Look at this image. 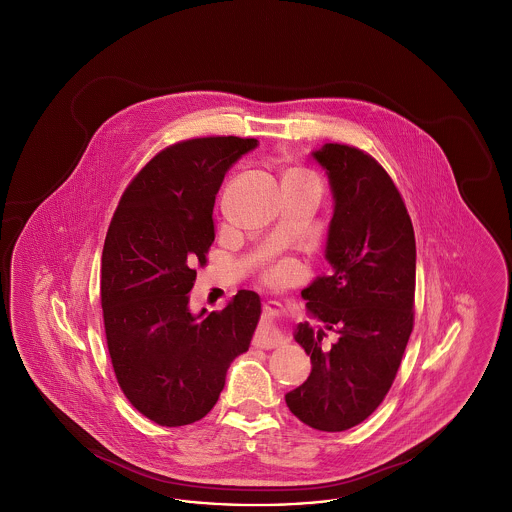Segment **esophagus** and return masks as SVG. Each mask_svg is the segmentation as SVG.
Wrapping results in <instances>:
<instances>
[{
  "label": "esophagus",
  "mask_w": 512,
  "mask_h": 512,
  "mask_svg": "<svg viewBox=\"0 0 512 512\" xmlns=\"http://www.w3.org/2000/svg\"><path fill=\"white\" fill-rule=\"evenodd\" d=\"M282 317H284V307L278 301H268L267 305H265L267 324L257 330L255 340H253L257 347L272 349V347H278V345H282L286 341L284 334L278 328V320Z\"/></svg>",
  "instance_id": "34e87169"
}]
</instances>
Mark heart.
<instances>
[{
	"instance_id": "obj_1",
	"label": "heart",
	"mask_w": 512,
	"mask_h": 512,
	"mask_svg": "<svg viewBox=\"0 0 512 512\" xmlns=\"http://www.w3.org/2000/svg\"><path fill=\"white\" fill-rule=\"evenodd\" d=\"M290 274H292V265L290 263H280V265L268 270L267 280L272 284H282L290 278Z\"/></svg>"
}]
</instances>
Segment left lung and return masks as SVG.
Listing matches in <instances>:
<instances>
[{"label":"left lung","instance_id":"8db88e82","mask_svg":"<svg viewBox=\"0 0 512 512\" xmlns=\"http://www.w3.org/2000/svg\"><path fill=\"white\" fill-rule=\"evenodd\" d=\"M311 157L334 197L324 249L330 274L301 295L339 340L326 346L323 328L297 324L293 338L313 368L286 403L307 426L343 432L376 411L401 365L413 332L416 244L401 195L370 155L324 144Z\"/></svg>","mask_w":512,"mask_h":512}]
</instances>
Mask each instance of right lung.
I'll return each mask as SVG.
<instances>
[{
    "instance_id": "obj_1",
    "label": "right lung",
    "mask_w": 512,
    "mask_h": 512,
    "mask_svg": "<svg viewBox=\"0 0 512 512\" xmlns=\"http://www.w3.org/2000/svg\"><path fill=\"white\" fill-rule=\"evenodd\" d=\"M255 138H195L155 155L122 194L101 255L107 347L126 399L159 426L201 420L230 363L249 349L261 299L240 290L222 311L190 309L195 267L215 242L224 174Z\"/></svg>"
}]
</instances>
